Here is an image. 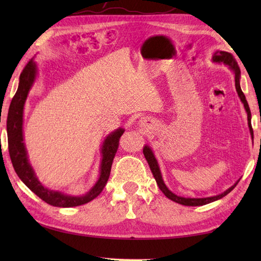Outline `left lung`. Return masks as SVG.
<instances>
[{
	"instance_id": "1",
	"label": "left lung",
	"mask_w": 261,
	"mask_h": 261,
	"mask_svg": "<svg viewBox=\"0 0 261 261\" xmlns=\"http://www.w3.org/2000/svg\"><path fill=\"white\" fill-rule=\"evenodd\" d=\"M213 62L214 63H223L224 65H228L229 67L233 70L234 73V81H236V90L238 92V95H239L241 102L243 103V107L246 109V112L248 115V125H249V130H250V135L253 139V130H252V126H251V112H250V109H249V105L248 102L246 99L245 94L241 91V87H240V68L239 66H238L237 60L234 59V57L232 56L230 53H226V51H216L213 55ZM143 154H145V157L148 162L149 167L151 169V173L154 177V179L157 181V185L160 188V191H162L166 197H168L171 201H174L178 204L181 205H186V206H199V205H205V204H208V203H212L214 201H218V199L224 197L226 194H229L233 188L237 186L238 180L234 185H232L230 188H228L225 192L219 194V195H215V196H211V197H203V198H190V197H181L176 195L173 192H170L167 186L165 185V182L163 180V177H162V173H160V169H159V166L156 158H154V154L152 152V150L148 146H145L143 148Z\"/></svg>"
}]
</instances>
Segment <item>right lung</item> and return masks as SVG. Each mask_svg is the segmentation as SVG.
Listing matches in <instances>:
<instances>
[{"mask_svg":"<svg viewBox=\"0 0 261 261\" xmlns=\"http://www.w3.org/2000/svg\"><path fill=\"white\" fill-rule=\"evenodd\" d=\"M37 76V65L31 59L25 65L20 75L19 87L15 95L11 101L7 121L9 153L13 168L19 178L24 182L25 186L40 197L42 201L58 207H73L86 204L97 197L107 185L111 173V167L116 151L119 148V140L123 135V129H118L105 138L101 148L102 162L99 166V178L90 192L83 196H70L60 192L48 190L38 180L31 165L28 159L27 149L23 142V108L30 88Z\"/></svg>","mask_w":261,"mask_h":261,"instance_id":"right-lung-1","label":"right lung"}]
</instances>
